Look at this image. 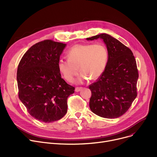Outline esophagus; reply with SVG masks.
Returning a JSON list of instances; mask_svg holds the SVG:
<instances>
[{"label": "esophagus", "mask_w": 157, "mask_h": 157, "mask_svg": "<svg viewBox=\"0 0 157 157\" xmlns=\"http://www.w3.org/2000/svg\"><path fill=\"white\" fill-rule=\"evenodd\" d=\"M82 88H83V87H76V88H75V91H76V92H79L82 90Z\"/></svg>", "instance_id": "esophagus-1"}]
</instances>
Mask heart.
Segmentation results:
<instances>
[{
  "mask_svg": "<svg viewBox=\"0 0 157 157\" xmlns=\"http://www.w3.org/2000/svg\"><path fill=\"white\" fill-rule=\"evenodd\" d=\"M66 57L67 60L58 61V71L67 81L72 83L79 70L81 72L78 82L81 83L101 76L108 63L109 53L103 44H76L67 52Z\"/></svg>",
  "mask_w": 157,
  "mask_h": 157,
  "instance_id": "heart-1",
  "label": "heart"
}]
</instances>
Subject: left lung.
I'll use <instances>...</instances> for the list:
<instances>
[{"label":"left lung","mask_w":157,"mask_h":157,"mask_svg":"<svg viewBox=\"0 0 157 157\" xmlns=\"http://www.w3.org/2000/svg\"><path fill=\"white\" fill-rule=\"evenodd\" d=\"M98 38L103 40L109 58L103 74L89 85L92 92L89 106L98 116L117 118L128 111L137 95V63L132 51L108 34H100L86 40Z\"/></svg>","instance_id":"1"}]
</instances>
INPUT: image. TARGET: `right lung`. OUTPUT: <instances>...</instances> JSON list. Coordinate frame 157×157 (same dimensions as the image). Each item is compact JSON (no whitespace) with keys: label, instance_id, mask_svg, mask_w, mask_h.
I'll list each match as a JSON object with an SVG mask.
<instances>
[{"label":"right lung","instance_id":"1","mask_svg":"<svg viewBox=\"0 0 157 157\" xmlns=\"http://www.w3.org/2000/svg\"><path fill=\"white\" fill-rule=\"evenodd\" d=\"M65 44L45 40L33 45L18 64V98L32 117L52 122L67 112V98L75 88L66 83L58 69Z\"/></svg>","mask_w":157,"mask_h":157}]
</instances>
